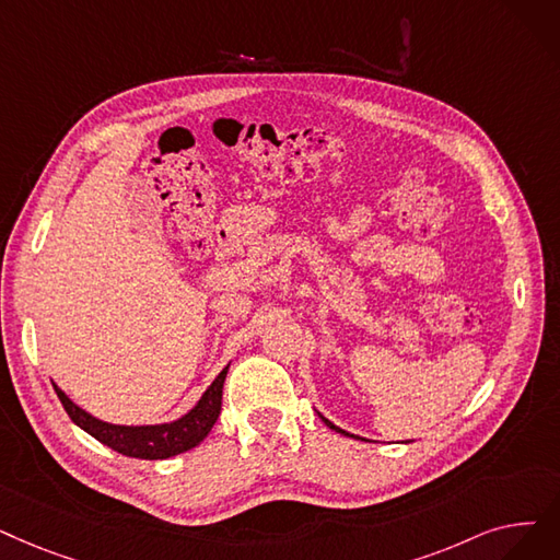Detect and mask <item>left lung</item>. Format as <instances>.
Listing matches in <instances>:
<instances>
[{
	"mask_svg": "<svg viewBox=\"0 0 560 560\" xmlns=\"http://www.w3.org/2000/svg\"><path fill=\"white\" fill-rule=\"evenodd\" d=\"M323 421H325V423H327V425H329V428H331V430H336V432H340V434H350V432H346V430H340V428H336V425H334V423H331V421H327V419H325V417H323ZM357 440H359V436H357Z\"/></svg>",
	"mask_w": 560,
	"mask_h": 560,
	"instance_id": "8db88e82",
	"label": "left lung"
}]
</instances>
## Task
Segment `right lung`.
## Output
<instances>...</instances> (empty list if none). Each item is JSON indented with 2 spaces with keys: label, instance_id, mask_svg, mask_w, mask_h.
I'll list each match as a JSON object with an SVG mask.
<instances>
[{
  "label": "right lung",
  "instance_id": "add662e5",
  "mask_svg": "<svg viewBox=\"0 0 560 560\" xmlns=\"http://www.w3.org/2000/svg\"><path fill=\"white\" fill-rule=\"evenodd\" d=\"M226 373H229V366L214 377V382L208 386V392L201 396L197 407L189 409L183 419L174 423H162V425H112L86 415V411L72 402L57 384H55V392L63 409L68 411V417L72 419V423L86 430L101 444L128 457L166 459L199 446L206 440L222 411V388H224Z\"/></svg>",
  "mask_w": 560,
  "mask_h": 560
}]
</instances>
